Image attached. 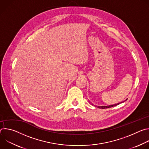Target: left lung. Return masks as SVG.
Segmentation results:
<instances>
[{
  "label": "left lung",
  "mask_w": 149,
  "mask_h": 149,
  "mask_svg": "<svg viewBox=\"0 0 149 149\" xmlns=\"http://www.w3.org/2000/svg\"><path fill=\"white\" fill-rule=\"evenodd\" d=\"M127 100V99H126L125 101H126ZM124 101H123V102H124ZM123 102H121V103H122ZM120 103H121V102H119V103H117V104H113V105H102V106H97V105H94L93 103H92L91 104H92L93 105H94V106H95L96 107H98V108H99V109H107V108H110V107H114V106H116V105L120 104Z\"/></svg>",
  "instance_id": "obj_1"
}]
</instances>
